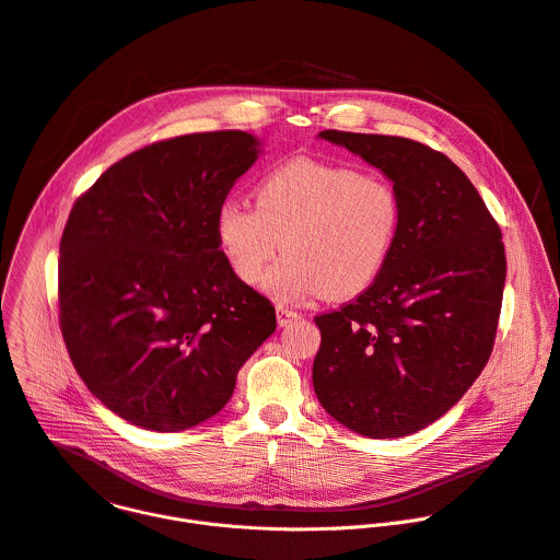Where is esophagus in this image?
<instances>
[{
    "mask_svg": "<svg viewBox=\"0 0 560 560\" xmlns=\"http://www.w3.org/2000/svg\"><path fill=\"white\" fill-rule=\"evenodd\" d=\"M296 318H299V312L288 310V307H277V323H279V327H285V325H290Z\"/></svg>",
    "mask_w": 560,
    "mask_h": 560,
    "instance_id": "esophagus-1",
    "label": "esophagus"
}]
</instances>
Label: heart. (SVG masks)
<instances>
[{"label": "heart", "instance_id": "heart-1", "mask_svg": "<svg viewBox=\"0 0 560 560\" xmlns=\"http://www.w3.org/2000/svg\"><path fill=\"white\" fill-rule=\"evenodd\" d=\"M255 198L257 207L224 200L215 237L244 283H257L283 246L288 253L264 277L266 294L281 303L323 292L349 299L369 290L402 233L396 186L349 164L292 158L261 177Z\"/></svg>", "mask_w": 560, "mask_h": 560}]
</instances>
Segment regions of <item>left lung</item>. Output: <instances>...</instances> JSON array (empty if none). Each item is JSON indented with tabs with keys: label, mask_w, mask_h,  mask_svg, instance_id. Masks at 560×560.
I'll list each match as a JSON object with an SVG mask.
<instances>
[{
	"label": "left lung",
	"mask_w": 560,
	"mask_h": 560,
	"mask_svg": "<svg viewBox=\"0 0 560 560\" xmlns=\"http://www.w3.org/2000/svg\"><path fill=\"white\" fill-rule=\"evenodd\" d=\"M318 138L381 168L405 215L378 281L314 318V394L353 433L405 438L453 409L490 358L505 285L501 231L444 153L400 136L325 129Z\"/></svg>",
	"instance_id": "8db88e82"
}]
</instances>
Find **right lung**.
Here are the masks:
<instances>
[{
    "label": "right lung",
    "mask_w": 560,
    "mask_h": 560,
    "mask_svg": "<svg viewBox=\"0 0 560 560\" xmlns=\"http://www.w3.org/2000/svg\"><path fill=\"white\" fill-rule=\"evenodd\" d=\"M259 153L248 131L153 142L72 207L59 248L63 340L88 389L129 424L207 422L277 329L272 303L237 279L215 237L220 205Z\"/></svg>",
    "instance_id": "right-lung-1"
}]
</instances>
